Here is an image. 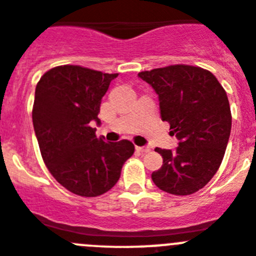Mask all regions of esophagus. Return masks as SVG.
<instances>
[{
	"label": "esophagus",
	"mask_w": 256,
	"mask_h": 256,
	"mask_svg": "<svg viewBox=\"0 0 256 256\" xmlns=\"http://www.w3.org/2000/svg\"><path fill=\"white\" fill-rule=\"evenodd\" d=\"M136 150L141 154L150 152V148H148V146H136Z\"/></svg>",
	"instance_id": "34e87169"
}]
</instances>
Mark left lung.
<instances>
[{
	"label": "left lung",
	"instance_id": "left-lung-1",
	"mask_svg": "<svg viewBox=\"0 0 256 256\" xmlns=\"http://www.w3.org/2000/svg\"><path fill=\"white\" fill-rule=\"evenodd\" d=\"M138 78L158 95L161 120L178 140L174 151L155 148L162 166L151 178L168 194H194L216 174L226 150L232 130L226 92L210 71L198 66L171 65Z\"/></svg>",
	"mask_w": 256,
	"mask_h": 256
}]
</instances>
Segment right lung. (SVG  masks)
Segmentation results:
<instances>
[{
	"label": "right lung",
	"instance_id": "add662e5",
	"mask_svg": "<svg viewBox=\"0 0 256 256\" xmlns=\"http://www.w3.org/2000/svg\"><path fill=\"white\" fill-rule=\"evenodd\" d=\"M118 74L76 65L51 68L34 91L32 122L44 165L65 188L86 198L114 188L131 158V141L106 142L95 135L101 100Z\"/></svg>",
	"mask_w": 256,
	"mask_h": 256
}]
</instances>
